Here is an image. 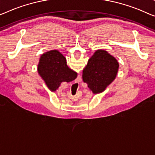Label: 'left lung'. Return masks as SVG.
Segmentation results:
<instances>
[{
  "mask_svg": "<svg viewBox=\"0 0 155 155\" xmlns=\"http://www.w3.org/2000/svg\"><path fill=\"white\" fill-rule=\"evenodd\" d=\"M119 63L115 58L105 50H97L83 70L84 83L93 94L101 93L115 80Z\"/></svg>",
  "mask_w": 155,
  "mask_h": 155,
  "instance_id": "left-lung-1",
  "label": "left lung"
}]
</instances>
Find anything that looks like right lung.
I'll return each instance as SVG.
<instances>
[{
    "instance_id": "right-lung-1",
    "label": "right lung",
    "mask_w": 155,
    "mask_h": 155,
    "mask_svg": "<svg viewBox=\"0 0 155 155\" xmlns=\"http://www.w3.org/2000/svg\"><path fill=\"white\" fill-rule=\"evenodd\" d=\"M38 71L48 88L54 92L62 82H70L77 73L67 65L66 58L58 50H51L41 55Z\"/></svg>"
}]
</instances>
